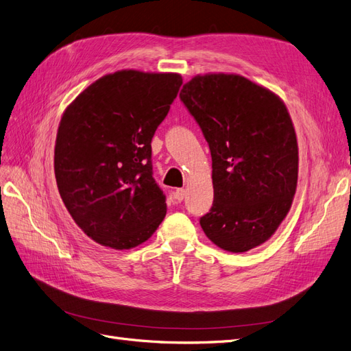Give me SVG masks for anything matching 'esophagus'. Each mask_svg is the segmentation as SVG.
Here are the masks:
<instances>
[{
    "instance_id": "1",
    "label": "esophagus",
    "mask_w": 351,
    "mask_h": 351,
    "mask_svg": "<svg viewBox=\"0 0 351 351\" xmlns=\"http://www.w3.org/2000/svg\"><path fill=\"white\" fill-rule=\"evenodd\" d=\"M184 196H186V190L184 189H177L176 192H174V199L178 202V204L184 199Z\"/></svg>"
}]
</instances>
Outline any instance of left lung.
Returning a JSON list of instances; mask_svg holds the SVG:
<instances>
[{
	"label": "left lung",
	"instance_id": "8db88e82",
	"mask_svg": "<svg viewBox=\"0 0 351 351\" xmlns=\"http://www.w3.org/2000/svg\"><path fill=\"white\" fill-rule=\"evenodd\" d=\"M180 99L199 124L212 156L214 204L200 217L218 247L241 253L267 241L290 210L299 147L284 102L237 74H205Z\"/></svg>",
	"mask_w": 351,
	"mask_h": 351
}]
</instances>
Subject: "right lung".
<instances>
[{
    "label": "right lung",
    "mask_w": 351,
    "mask_h": 351,
    "mask_svg": "<svg viewBox=\"0 0 351 351\" xmlns=\"http://www.w3.org/2000/svg\"><path fill=\"white\" fill-rule=\"evenodd\" d=\"M182 84L176 73L121 70L92 83L62 115L58 192L74 222L102 246H139L167 214L151 142Z\"/></svg>",
    "instance_id": "right-lung-1"
}]
</instances>
